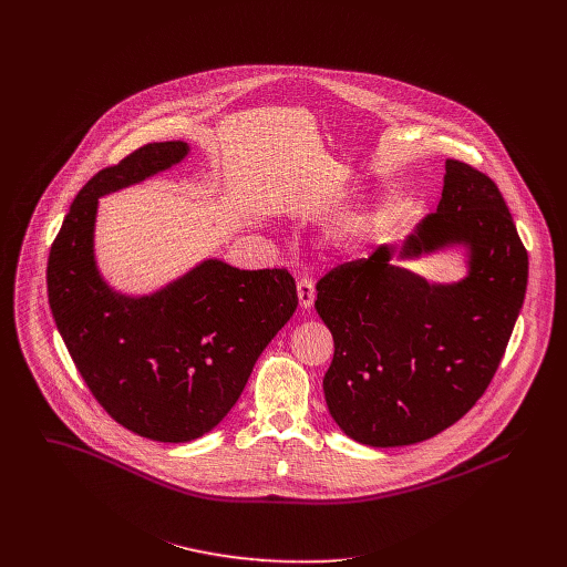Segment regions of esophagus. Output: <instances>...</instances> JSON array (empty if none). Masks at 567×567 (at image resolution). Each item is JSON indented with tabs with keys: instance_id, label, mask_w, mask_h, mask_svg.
Returning a JSON list of instances; mask_svg holds the SVG:
<instances>
[{
	"instance_id": "obj_1",
	"label": "esophagus",
	"mask_w": 567,
	"mask_h": 567,
	"mask_svg": "<svg viewBox=\"0 0 567 567\" xmlns=\"http://www.w3.org/2000/svg\"><path fill=\"white\" fill-rule=\"evenodd\" d=\"M315 281L312 279H301L299 284H297V297H299V306L303 308V310H310L312 308V303H315Z\"/></svg>"
}]
</instances>
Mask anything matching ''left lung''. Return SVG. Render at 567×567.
Here are the masks:
<instances>
[{"label":"left lung","mask_w":567,"mask_h":567,"mask_svg":"<svg viewBox=\"0 0 567 567\" xmlns=\"http://www.w3.org/2000/svg\"><path fill=\"white\" fill-rule=\"evenodd\" d=\"M463 245L468 275L430 282L398 260ZM528 284V252L497 185L447 159L436 214L400 244L329 270L317 312L333 336L331 419L353 441L402 447L456 423L497 371Z\"/></svg>","instance_id":"1"}]
</instances>
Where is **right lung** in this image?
Segmentation results:
<instances>
[{
  "label": "right lung",
  "mask_w": 567,
  "mask_h": 567,
  "mask_svg": "<svg viewBox=\"0 0 567 567\" xmlns=\"http://www.w3.org/2000/svg\"><path fill=\"white\" fill-rule=\"evenodd\" d=\"M187 155L185 142H159L100 169L74 198L48 261L50 308L89 391L120 425L162 443L194 441L227 416L299 303L288 270H240L216 257L142 297L102 277L97 200Z\"/></svg>",
  "instance_id": "add662e5"
}]
</instances>
